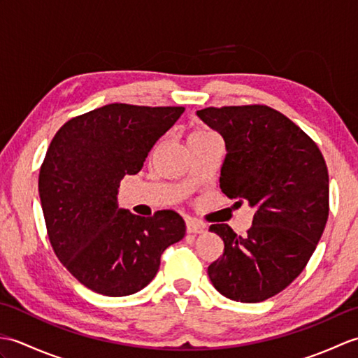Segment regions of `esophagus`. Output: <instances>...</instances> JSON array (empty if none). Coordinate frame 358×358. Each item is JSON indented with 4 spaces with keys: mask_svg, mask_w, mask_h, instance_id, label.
Returning a JSON list of instances; mask_svg holds the SVG:
<instances>
[{
    "mask_svg": "<svg viewBox=\"0 0 358 358\" xmlns=\"http://www.w3.org/2000/svg\"><path fill=\"white\" fill-rule=\"evenodd\" d=\"M186 227H187V232L191 234H201L204 231V224L195 218H189L186 222Z\"/></svg>",
    "mask_w": 358,
    "mask_h": 358,
    "instance_id": "1",
    "label": "esophagus"
}]
</instances>
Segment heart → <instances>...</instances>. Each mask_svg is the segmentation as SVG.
<instances>
[{"instance_id": "b5f03b06", "label": "heart", "mask_w": 358, "mask_h": 358, "mask_svg": "<svg viewBox=\"0 0 358 358\" xmlns=\"http://www.w3.org/2000/svg\"><path fill=\"white\" fill-rule=\"evenodd\" d=\"M210 134H214V132L208 131V129H196V131H194L191 134V136H189V138H194V136H206V135H210Z\"/></svg>"}]
</instances>
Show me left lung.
<instances>
[{"label": "left lung", "instance_id": "left-lung-1", "mask_svg": "<svg viewBox=\"0 0 358 358\" xmlns=\"http://www.w3.org/2000/svg\"><path fill=\"white\" fill-rule=\"evenodd\" d=\"M223 136L220 189L255 208L252 226L238 237L212 224L224 241L209 278L234 301L258 303L283 291L305 269L329 215V175L320 149L278 110L263 104L196 110Z\"/></svg>", "mask_w": 358, "mask_h": 358}]
</instances>
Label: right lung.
<instances>
[{
	"instance_id": "right-lung-1",
	"label": "right lung",
	"mask_w": 358,
	"mask_h": 358,
	"mask_svg": "<svg viewBox=\"0 0 358 358\" xmlns=\"http://www.w3.org/2000/svg\"><path fill=\"white\" fill-rule=\"evenodd\" d=\"M185 108L113 103L62 126L38 178L53 252L81 285L108 296L141 291L157 275L166 248L186 234L175 210L140 217L118 208L124 175L146 157Z\"/></svg>"
}]
</instances>
